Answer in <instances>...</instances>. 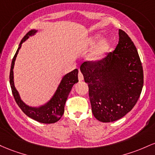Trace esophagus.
I'll return each mask as SVG.
<instances>
[{
	"label": "esophagus",
	"mask_w": 155,
	"mask_h": 155,
	"mask_svg": "<svg viewBox=\"0 0 155 155\" xmlns=\"http://www.w3.org/2000/svg\"><path fill=\"white\" fill-rule=\"evenodd\" d=\"M78 80H79V81H83V75L81 72H79V73H78Z\"/></svg>",
	"instance_id": "1"
}]
</instances>
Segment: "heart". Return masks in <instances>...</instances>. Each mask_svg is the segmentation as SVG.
Instances as JSON below:
<instances>
[{
	"label": "heart",
	"instance_id": "obj_1",
	"mask_svg": "<svg viewBox=\"0 0 155 155\" xmlns=\"http://www.w3.org/2000/svg\"><path fill=\"white\" fill-rule=\"evenodd\" d=\"M101 35L100 34H96L94 36H92L86 41V45L87 47L94 46L98 41L101 39ZM113 41L110 39H105L101 41L98 45L96 47L94 50L91 53L89 58L93 61H100L105 58V56L110 52L112 48Z\"/></svg>",
	"mask_w": 155,
	"mask_h": 155
}]
</instances>
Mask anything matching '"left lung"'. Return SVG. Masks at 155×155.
<instances>
[{
    "label": "left lung",
    "mask_w": 155,
    "mask_h": 155,
    "mask_svg": "<svg viewBox=\"0 0 155 155\" xmlns=\"http://www.w3.org/2000/svg\"><path fill=\"white\" fill-rule=\"evenodd\" d=\"M115 50L100 61L81 66L93 115L102 122L117 121L129 113L140 97L143 86V67L129 36L119 29Z\"/></svg>",
    "instance_id": "1"
}]
</instances>
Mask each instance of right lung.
Segmentation results:
<instances>
[{
    "label": "right lung",
    "mask_w": 155,
    "mask_h": 155,
    "mask_svg": "<svg viewBox=\"0 0 155 155\" xmlns=\"http://www.w3.org/2000/svg\"><path fill=\"white\" fill-rule=\"evenodd\" d=\"M37 31H38L35 30V29H32V30L28 31L20 41L18 49H17L15 56L12 59L11 69H10L9 82L15 100L25 115H27L31 119H34L35 121L43 123V124H52V123L58 121L63 116L64 112V105H65L67 97H68L69 93L72 90V86L78 82V69H74L72 72L67 73L62 78L61 83H59L58 88H57L53 96L44 105H40L39 107H31V106L26 105L25 102L21 100L19 92L17 91L15 86L13 69L16 57L18 54L19 50L21 48L22 44L30 36L35 35Z\"/></svg>",
    "instance_id": "obj_1"
}]
</instances>
